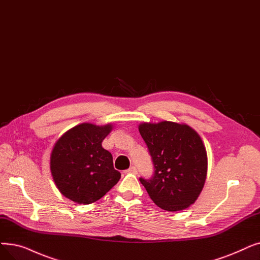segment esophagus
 <instances>
[{"mask_svg": "<svg viewBox=\"0 0 260 260\" xmlns=\"http://www.w3.org/2000/svg\"><path fill=\"white\" fill-rule=\"evenodd\" d=\"M125 173H131V174H137V169H136V167H131L129 169H127V170H125L124 171Z\"/></svg>", "mask_w": 260, "mask_h": 260, "instance_id": "esophagus-1", "label": "esophagus"}]
</instances>
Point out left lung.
Returning <instances> with one entry per match:
<instances>
[{
  "label": "left lung",
  "instance_id": "8db88e82",
  "mask_svg": "<svg viewBox=\"0 0 260 260\" xmlns=\"http://www.w3.org/2000/svg\"><path fill=\"white\" fill-rule=\"evenodd\" d=\"M139 133L154 165L151 178L140 177L155 204L178 211L197 201L207 174L206 149L199 134L186 124L141 123Z\"/></svg>",
  "mask_w": 260,
  "mask_h": 260
}]
</instances>
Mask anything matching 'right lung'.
I'll return each instance as SVG.
<instances>
[{
	"instance_id": "1",
	"label": "right lung",
	"mask_w": 260,
	"mask_h": 260,
	"mask_svg": "<svg viewBox=\"0 0 260 260\" xmlns=\"http://www.w3.org/2000/svg\"><path fill=\"white\" fill-rule=\"evenodd\" d=\"M111 124L96 126L83 123L64 133L51 154V172L62 196L78 204H90L114 187L121 173L102 142Z\"/></svg>"
}]
</instances>
